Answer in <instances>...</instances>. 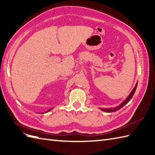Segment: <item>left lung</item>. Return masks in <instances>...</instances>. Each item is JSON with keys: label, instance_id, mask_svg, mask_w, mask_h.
<instances>
[{"label": "left lung", "instance_id": "obj_1", "mask_svg": "<svg viewBox=\"0 0 155 155\" xmlns=\"http://www.w3.org/2000/svg\"><path fill=\"white\" fill-rule=\"evenodd\" d=\"M137 84H136V86H135L134 88V89L132 90V91H131V93L130 94V95H129V96L127 97V98H126V99L124 101V102H122L120 104V106H118V107H116V108H100V109H101L102 110H103V111L106 112H112L117 111V110H118L119 109L122 108L123 106H125L126 104H127V103L129 102V101L130 100V99L132 98V96H133V95L134 94L135 91H136V89H137Z\"/></svg>", "mask_w": 155, "mask_h": 155}]
</instances>
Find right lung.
Returning a JSON list of instances; mask_svg holds the SVG:
<instances>
[{"label": "right lung", "mask_w": 155, "mask_h": 155, "mask_svg": "<svg viewBox=\"0 0 155 155\" xmlns=\"http://www.w3.org/2000/svg\"><path fill=\"white\" fill-rule=\"evenodd\" d=\"M51 110V109H49V110H47V111L46 112H49V111H50V110Z\"/></svg>", "instance_id": "add662e5"}]
</instances>
